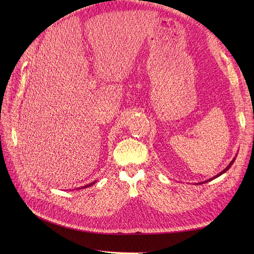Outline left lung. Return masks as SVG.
Here are the masks:
<instances>
[{
	"mask_svg": "<svg viewBox=\"0 0 254 254\" xmlns=\"http://www.w3.org/2000/svg\"><path fill=\"white\" fill-rule=\"evenodd\" d=\"M236 156H237V155H236ZM235 159H236V157H234V159H233V161H232V162L230 163V165H229L228 167H226V168H225V169H224L223 171H221V172L219 173V174H217L216 176H214V177H212L211 179H209V180H207V181H204V182H199V183H196V184H203V183H206V182H208V181H211V180H213V179H215V178L219 177L220 175H222V174H223V173H225L226 171H228V170H229V169H230V168L232 167V165H233V164H234V162H235Z\"/></svg>",
	"mask_w": 254,
	"mask_h": 254,
	"instance_id": "left-lung-1",
	"label": "left lung"
}]
</instances>
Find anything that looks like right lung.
Segmentation results:
<instances>
[{
  "instance_id": "obj_1",
  "label": "right lung",
  "mask_w": 254,
  "mask_h": 254,
  "mask_svg": "<svg viewBox=\"0 0 254 254\" xmlns=\"http://www.w3.org/2000/svg\"><path fill=\"white\" fill-rule=\"evenodd\" d=\"M95 183H96V181H93V182H91V183H89V184H87V185H84V186H82L81 190H82V189H87V188H89V186L93 185ZM77 190H80V188H79V189H77Z\"/></svg>"
}]
</instances>
